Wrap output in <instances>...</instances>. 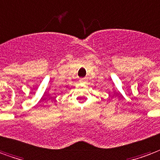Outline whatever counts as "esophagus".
I'll return each mask as SVG.
<instances>
[{
  "mask_svg": "<svg viewBox=\"0 0 160 160\" xmlns=\"http://www.w3.org/2000/svg\"><path fill=\"white\" fill-rule=\"evenodd\" d=\"M79 82H80L81 83H85V82H87V79H86V78H81L80 80H79Z\"/></svg>",
  "mask_w": 160,
  "mask_h": 160,
  "instance_id": "1",
  "label": "esophagus"
}]
</instances>
